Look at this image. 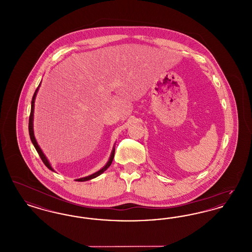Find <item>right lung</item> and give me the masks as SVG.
<instances>
[{"instance_id": "obj_1", "label": "right lung", "mask_w": 252, "mask_h": 252, "mask_svg": "<svg viewBox=\"0 0 252 252\" xmlns=\"http://www.w3.org/2000/svg\"><path fill=\"white\" fill-rule=\"evenodd\" d=\"M38 88H39V86L36 88V92H35V94H34V95H33V98H32V102H31V112H30V116H29V126H28V128H29V135H30V139H31V141H32V144H34V146H35V148H36V151H37V153H38V155L40 157V158L42 159V161H43V163L47 166L48 169L50 170H52V171H54V169L52 168L51 166V164H50V162L48 161V159H47V158L45 157V155L43 154V152L41 151V149H40V147L38 146V144L36 143V138H35V136H34V129H33V119H34V106H35V99H36V94H37V91H38ZM114 153H115V148L113 147V149H112V152H111V155L109 157V159H108V162H107V164L104 166V167L102 168V169H100L99 171H97L96 173L94 174H93V175H91V176H88V177H85V178H82V179H78V180H76V181H87V180H93V179H94L96 177H98V176H100L102 173H104L107 169H108L109 166H110V164L112 163V160H113V158H114Z\"/></svg>"}]
</instances>
